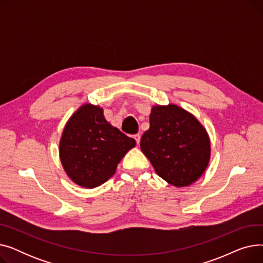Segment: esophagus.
Wrapping results in <instances>:
<instances>
[{"label": "esophagus", "instance_id": "obj_1", "mask_svg": "<svg viewBox=\"0 0 263 263\" xmlns=\"http://www.w3.org/2000/svg\"><path fill=\"white\" fill-rule=\"evenodd\" d=\"M133 137H134V140L136 141V144L139 145L140 142H141V135H140V134H135Z\"/></svg>", "mask_w": 263, "mask_h": 263}]
</instances>
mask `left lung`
Returning <instances> with one entry per match:
<instances>
[{"mask_svg": "<svg viewBox=\"0 0 263 263\" xmlns=\"http://www.w3.org/2000/svg\"><path fill=\"white\" fill-rule=\"evenodd\" d=\"M149 120L141 149L156 173L177 187L195 182L208 166L211 153L201 123L175 104L154 106Z\"/></svg>", "mask_w": 263, "mask_h": 263, "instance_id": "obj_1", "label": "left lung"}]
</instances>
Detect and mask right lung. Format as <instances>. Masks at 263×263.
Here are the masks:
<instances>
[{
  "label": "right lung",
  "mask_w": 263,
  "mask_h": 263,
  "mask_svg": "<svg viewBox=\"0 0 263 263\" xmlns=\"http://www.w3.org/2000/svg\"><path fill=\"white\" fill-rule=\"evenodd\" d=\"M135 144V140L105 120L100 106L84 104L66 123L60 157L74 183L93 189L115 174L120 160Z\"/></svg>",
  "instance_id": "obj_1"
}]
</instances>
